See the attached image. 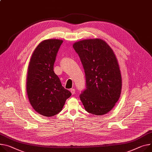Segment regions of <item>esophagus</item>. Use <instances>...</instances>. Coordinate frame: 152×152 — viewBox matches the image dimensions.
<instances>
[{
	"label": "esophagus",
	"instance_id": "1",
	"mask_svg": "<svg viewBox=\"0 0 152 152\" xmlns=\"http://www.w3.org/2000/svg\"><path fill=\"white\" fill-rule=\"evenodd\" d=\"M70 91H71V92L72 93V95H74V94H75V89H73V88H72V89H71Z\"/></svg>",
	"mask_w": 152,
	"mask_h": 152
}]
</instances>
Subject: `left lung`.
Listing matches in <instances>:
<instances>
[{
	"label": "left lung",
	"mask_w": 152,
	"mask_h": 152,
	"mask_svg": "<svg viewBox=\"0 0 152 152\" xmlns=\"http://www.w3.org/2000/svg\"><path fill=\"white\" fill-rule=\"evenodd\" d=\"M73 48L83 64L86 89L80 96L86 111L96 115L110 112L118 101L122 90L119 65L111 47L104 40L86 39Z\"/></svg>",
	"instance_id": "8db88e82"
}]
</instances>
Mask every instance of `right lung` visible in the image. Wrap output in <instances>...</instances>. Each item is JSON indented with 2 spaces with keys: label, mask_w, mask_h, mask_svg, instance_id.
I'll return each mask as SVG.
<instances>
[{
  "label": "right lung",
  "mask_w": 152,
  "mask_h": 152,
  "mask_svg": "<svg viewBox=\"0 0 152 152\" xmlns=\"http://www.w3.org/2000/svg\"><path fill=\"white\" fill-rule=\"evenodd\" d=\"M63 41L49 39L41 42L33 51L28 67V99L35 111L45 117L59 113L72 94L62 86L53 71L56 54Z\"/></svg>",
  "instance_id": "right-lung-1"
}]
</instances>
